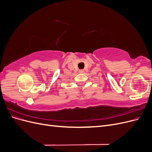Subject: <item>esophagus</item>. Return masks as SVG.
Returning a JSON list of instances; mask_svg holds the SVG:
<instances>
[{"label": "esophagus", "mask_w": 152, "mask_h": 152, "mask_svg": "<svg viewBox=\"0 0 152 152\" xmlns=\"http://www.w3.org/2000/svg\"><path fill=\"white\" fill-rule=\"evenodd\" d=\"M84 70H79V73H84Z\"/></svg>", "instance_id": "34e87169"}]
</instances>
